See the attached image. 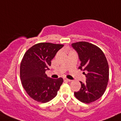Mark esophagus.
Segmentation results:
<instances>
[{"label":"esophagus","mask_w":121,"mask_h":121,"mask_svg":"<svg viewBox=\"0 0 121 121\" xmlns=\"http://www.w3.org/2000/svg\"><path fill=\"white\" fill-rule=\"evenodd\" d=\"M64 80L66 81H68V82H71V81H72V80H69V79H67V78H64Z\"/></svg>","instance_id":"esophagus-1"}]
</instances>
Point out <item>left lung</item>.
Instances as JSON below:
<instances>
[{
    "label": "left lung",
    "instance_id": "1",
    "mask_svg": "<svg viewBox=\"0 0 121 121\" xmlns=\"http://www.w3.org/2000/svg\"><path fill=\"white\" fill-rule=\"evenodd\" d=\"M77 52L84 71L86 82H81L80 90L74 92L81 102L90 103L97 100L104 93L109 81V65L102 50L88 42L80 41L71 44Z\"/></svg>",
    "mask_w": 121,
    "mask_h": 121
}]
</instances>
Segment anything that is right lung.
I'll return each instance as SVG.
<instances>
[{
	"mask_svg": "<svg viewBox=\"0 0 121 121\" xmlns=\"http://www.w3.org/2000/svg\"><path fill=\"white\" fill-rule=\"evenodd\" d=\"M62 44L40 43L30 48L22 60L20 77L23 87L30 97L37 102L46 103L57 95L63 78L53 79L45 73L51 60Z\"/></svg>",
	"mask_w": 121,
	"mask_h": 121,
	"instance_id": "obj_1",
	"label": "right lung"
}]
</instances>
